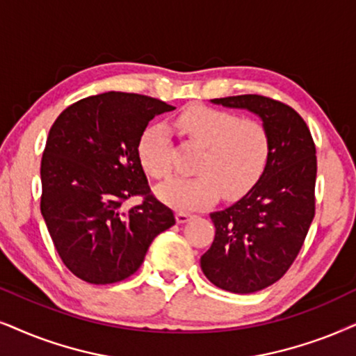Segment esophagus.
I'll use <instances>...</instances> for the list:
<instances>
[{
	"mask_svg": "<svg viewBox=\"0 0 356 356\" xmlns=\"http://www.w3.org/2000/svg\"><path fill=\"white\" fill-rule=\"evenodd\" d=\"M192 215L188 213V211H177L175 213V220H177V223H186L188 222V218H191Z\"/></svg>",
	"mask_w": 356,
	"mask_h": 356,
	"instance_id": "obj_1",
	"label": "esophagus"
}]
</instances>
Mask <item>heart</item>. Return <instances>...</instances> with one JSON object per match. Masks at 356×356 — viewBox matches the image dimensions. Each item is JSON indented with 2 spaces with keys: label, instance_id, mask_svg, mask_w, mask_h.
<instances>
[{
  "label": "heart",
  "instance_id": "obj_1",
  "mask_svg": "<svg viewBox=\"0 0 356 356\" xmlns=\"http://www.w3.org/2000/svg\"><path fill=\"white\" fill-rule=\"evenodd\" d=\"M175 128L204 147L197 177H175L156 188L157 197L174 209L192 210L223 195L238 199L268 168L271 138L259 121L204 105L188 106L175 118ZM138 157L151 177L170 174L169 136L163 126L147 128L138 143Z\"/></svg>",
  "mask_w": 356,
  "mask_h": 356
}]
</instances>
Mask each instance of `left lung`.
Here are the masks:
<instances>
[{
    "label": "left lung",
    "instance_id": "8db88e82",
    "mask_svg": "<svg viewBox=\"0 0 356 356\" xmlns=\"http://www.w3.org/2000/svg\"><path fill=\"white\" fill-rule=\"evenodd\" d=\"M210 102L259 116L271 138V157L259 181L228 209L210 213L215 238L200 258L211 284L251 294L284 276L302 248L316 213V145L298 111L273 98Z\"/></svg>",
    "mask_w": 356,
    "mask_h": 356
}]
</instances>
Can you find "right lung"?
<instances>
[{
    "instance_id": "add662e5",
    "label": "right lung",
    "mask_w": 356,
    "mask_h": 356,
    "mask_svg": "<svg viewBox=\"0 0 356 356\" xmlns=\"http://www.w3.org/2000/svg\"><path fill=\"white\" fill-rule=\"evenodd\" d=\"M172 110L151 97L108 92L79 100L54 121L40 161V213L60 259L82 281L129 277L152 240L175 223L138 157L147 123ZM134 195L143 204L124 211L122 202Z\"/></svg>"
}]
</instances>
